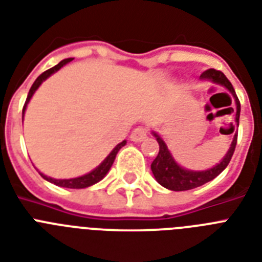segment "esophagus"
<instances>
[{
    "label": "esophagus",
    "mask_w": 262,
    "mask_h": 262,
    "mask_svg": "<svg viewBox=\"0 0 262 262\" xmlns=\"http://www.w3.org/2000/svg\"><path fill=\"white\" fill-rule=\"evenodd\" d=\"M147 134H148L147 128H144V127H136L133 133H131V136H129V138H131V140H133V142L139 143V142H142V140L146 139Z\"/></svg>",
    "instance_id": "1"
}]
</instances>
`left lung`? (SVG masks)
Segmentation results:
<instances>
[{"label": "left lung", "instance_id": "obj_1", "mask_svg": "<svg viewBox=\"0 0 262 262\" xmlns=\"http://www.w3.org/2000/svg\"><path fill=\"white\" fill-rule=\"evenodd\" d=\"M201 79L211 80L213 83L221 84V85H224L225 88H228V90L230 91V94L234 97L235 105H237L235 124L238 126L241 104H239L238 97L235 95L234 88H233L232 83L228 80V77L225 76L221 71L210 68L207 69V71H205V72L201 75ZM235 127L237 126L234 124V126H233L234 138H233V142L232 144H230V148H229L228 154L225 155L224 159H222L217 166H214L213 168H209V170H205V171H190V170H186V168H182L181 166L177 165V162H175L174 158L171 157L167 146H166L165 142L162 140L161 136L158 135V134L152 133L155 138H157L158 144H159V152H158L154 162L151 163V170H152V174H154L158 183L163 186V187H166V189L172 190V191H185V190H191L195 189V187H200V186L213 181L215 177H218V175L221 174L225 168H226V166L229 165V162L232 159L233 154H234L235 146H237V131H235Z\"/></svg>", "mask_w": 262, "mask_h": 262}]
</instances>
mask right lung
Segmentation results:
<instances>
[{
    "instance_id": "right-lung-1",
    "label": "right lung",
    "mask_w": 262,
    "mask_h": 262,
    "mask_svg": "<svg viewBox=\"0 0 262 262\" xmlns=\"http://www.w3.org/2000/svg\"><path fill=\"white\" fill-rule=\"evenodd\" d=\"M73 58H66V60H62V61H60L57 64V66H55L53 68L48 69V71H45V72H42L40 75V76L36 79V81L33 83V85L30 87L29 90V94H28V97H27V101H25V104H24V108H23V114L25 112V108H27V104L29 103L30 97L33 96L34 91L37 90L38 87H40V84L44 81L45 79H48L49 76H51L52 73H55L56 71H58V69L61 68V67H64L67 64V62L72 61ZM126 144V140H123L122 143H119L118 146L114 148V150L111 151V154L108 155L107 158H105L104 161L101 162L100 166H97L96 168H95L94 171L88 172V174L83 175V177H79V178H72V179H53L51 178V177H47V175L41 174V177L44 179H47L48 182L51 183H55L56 186H61V187H68V189H85V187H88V186H92L95 185V183H97L99 181H101V179L104 178L105 174H107L108 171H110V168H111L112 163H114V161H115L116 158V154H118V151L122 148L123 146Z\"/></svg>"
}]
</instances>
